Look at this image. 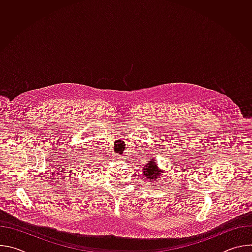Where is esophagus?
Instances as JSON below:
<instances>
[{"mask_svg": "<svg viewBox=\"0 0 252 252\" xmlns=\"http://www.w3.org/2000/svg\"><path fill=\"white\" fill-rule=\"evenodd\" d=\"M116 158H117L118 160H122V159H123V157H122V156H116Z\"/></svg>", "mask_w": 252, "mask_h": 252, "instance_id": "1", "label": "esophagus"}]
</instances>
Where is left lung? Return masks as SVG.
I'll list each match as a JSON object with an SVG mask.
<instances>
[{
  "instance_id": "left-lung-1",
  "label": "left lung",
  "mask_w": 252,
  "mask_h": 252,
  "mask_svg": "<svg viewBox=\"0 0 252 252\" xmlns=\"http://www.w3.org/2000/svg\"><path fill=\"white\" fill-rule=\"evenodd\" d=\"M161 173L162 171L159 169V167L157 165L156 159L151 158V160L149 161V163L147 165H145L142 169V174L145 176V178L147 179V182L151 183V184H156L157 181L161 177ZM153 186V185H151Z\"/></svg>"
}]
</instances>
